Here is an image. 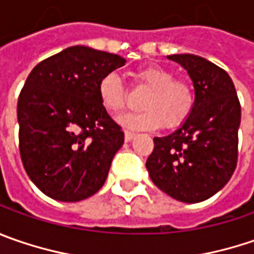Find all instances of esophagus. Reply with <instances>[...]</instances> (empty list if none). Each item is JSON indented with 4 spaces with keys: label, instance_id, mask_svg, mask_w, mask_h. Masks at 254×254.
Returning a JSON list of instances; mask_svg holds the SVG:
<instances>
[{
    "label": "esophagus",
    "instance_id": "esophagus-1",
    "mask_svg": "<svg viewBox=\"0 0 254 254\" xmlns=\"http://www.w3.org/2000/svg\"><path fill=\"white\" fill-rule=\"evenodd\" d=\"M135 138V132H130V130H125V140H132Z\"/></svg>",
    "mask_w": 254,
    "mask_h": 254
}]
</instances>
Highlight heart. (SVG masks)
<instances>
[{"instance_id":"1","label":"heart","mask_w":254,"mask_h":254,"mask_svg":"<svg viewBox=\"0 0 254 254\" xmlns=\"http://www.w3.org/2000/svg\"><path fill=\"white\" fill-rule=\"evenodd\" d=\"M140 85L149 92L142 101L143 111L121 118V122L133 129H168L179 127L189 118L194 106V92L190 83L175 78L166 68L149 65L135 73ZM98 95L102 106L109 114H121L127 102V92L122 79L109 72L98 83Z\"/></svg>"}]
</instances>
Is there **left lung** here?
Returning <instances> with one entry per match:
<instances>
[{"mask_svg":"<svg viewBox=\"0 0 254 254\" xmlns=\"http://www.w3.org/2000/svg\"><path fill=\"white\" fill-rule=\"evenodd\" d=\"M168 58L189 73L194 106L179 129L153 138L146 169L162 192L197 203L219 192L236 169L240 102L232 78L213 62L192 54Z\"/></svg>","mask_w":254,"mask_h":254,"instance_id":"obj_1","label":"left lung"}]
</instances>
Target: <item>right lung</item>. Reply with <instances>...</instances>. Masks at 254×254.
<instances>
[{"label": "right lung", "instance_id": "obj_1", "mask_svg": "<svg viewBox=\"0 0 254 254\" xmlns=\"http://www.w3.org/2000/svg\"><path fill=\"white\" fill-rule=\"evenodd\" d=\"M125 62L76 45L28 75L18 98L19 153L29 179L47 196L79 202L104 186L124 132L101 104L98 83Z\"/></svg>", "mask_w": 254, "mask_h": 254}]
</instances>
